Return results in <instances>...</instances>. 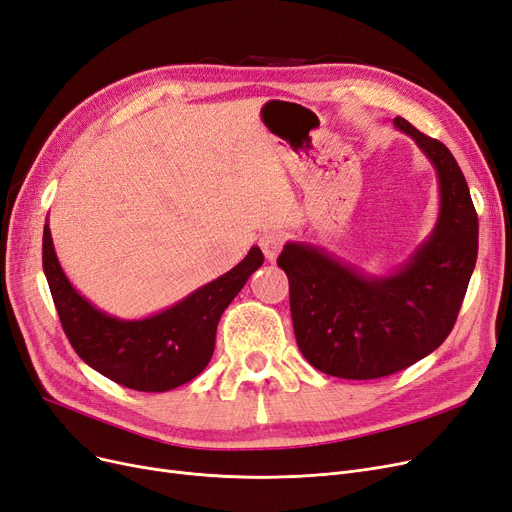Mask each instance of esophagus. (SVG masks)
I'll use <instances>...</instances> for the list:
<instances>
[{
    "instance_id": "1",
    "label": "esophagus",
    "mask_w": 512,
    "mask_h": 512,
    "mask_svg": "<svg viewBox=\"0 0 512 512\" xmlns=\"http://www.w3.org/2000/svg\"><path fill=\"white\" fill-rule=\"evenodd\" d=\"M259 246L263 255H266L268 261H274L278 257V253L282 251V246H285V234L282 232H266L261 238H259Z\"/></svg>"
}]
</instances>
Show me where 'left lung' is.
I'll return each instance as SVG.
<instances>
[{"label": "left lung", "instance_id": "1", "mask_svg": "<svg viewBox=\"0 0 512 512\" xmlns=\"http://www.w3.org/2000/svg\"><path fill=\"white\" fill-rule=\"evenodd\" d=\"M437 170L439 219L401 268L365 274L310 242H287L278 268L289 276L295 339L306 361L344 380L392 375L437 350L451 333L477 263L479 219L451 151L407 120Z\"/></svg>", "mask_w": 512, "mask_h": 512}]
</instances>
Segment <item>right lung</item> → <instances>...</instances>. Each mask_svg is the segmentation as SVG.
Listing matches in <instances>:
<instances>
[{
    "label": "right lung",
    "mask_w": 512,
    "mask_h": 512,
    "mask_svg": "<svg viewBox=\"0 0 512 512\" xmlns=\"http://www.w3.org/2000/svg\"><path fill=\"white\" fill-rule=\"evenodd\" d=\"M42 261L63 331L82 361L120 386L166 392L194 380L211 361L219 318L249 276L261 268L263 253L253 246L230 272L175 306L139 320L101 312L75 291L56 259L48 221Z\"/></svg>",
    "instance_id": "obj_1"
}]
</instances>
